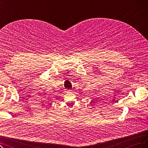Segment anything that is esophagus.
Masks as SVG:
<instances>
[{
    "label": "esophagus",
    "instance_id": "34e87169",
    "mask_svg": "<svg viewBox=\"0 0 148 148\" xmlns=\"http://www.w3.org/2000/svg\"><path fill=\"white\" fill-rule=\"evenodd\" d=\"M72 90H66L67 92H72Z\"/></svg>",
    "mask_w": 148,
    "mask_h": 148
}]
</instances>
